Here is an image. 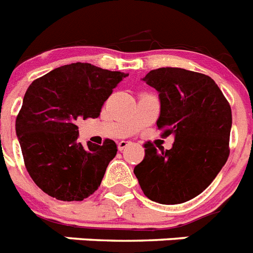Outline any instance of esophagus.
<instances>
[{
	"mask_svg": "<svg viewBox=\"0 0 253 253\" xmlns=\"http://www.w3.org/2000/svg\"><path fill=\"white\" fill-rule=\"evenodd\" d=\"M131 142H128V141H122V142H119L118 143V148L119 151H123L125 150V148L128 147V146H130Z\"/></svg>",
	"mask_w": 253,
	"mask_h": 253,
	"instance_id": "obj_1",
	"label": "esophagus"
}]
</instances>
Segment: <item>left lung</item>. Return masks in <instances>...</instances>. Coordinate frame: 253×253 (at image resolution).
<instances>
[{
  "mask_svg": "<svg viewBox=\"0 0 253 253\" xmlns=\"http://www.w3.org/2000/svg\"><path fill=\"white\" fill-rule=\"evenodd\" d=\"M143 81L159 92L161 137L170 150L146 142L134 168L143 193L163 205L183 204L205 191L229 157L232 109L209 75L180 68L151 70Z\"/></svg>",
  "mask_w": 253,
  "mask_h": 253,
  "instance_id": "8db88e82",
  "label": "left lung"
}]
</instances>
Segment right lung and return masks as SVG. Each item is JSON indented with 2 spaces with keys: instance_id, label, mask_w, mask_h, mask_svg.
<instances>
[{
  "instance_id": "add662e5",
  "label": "right lung",
  "mask_w": 253,
  "mask_h": 253,
  "mask_svg": "<svg viewBox=\"0 0 253 253\" xmlns=\"http://www.w3.org/2000/svg\"><path fill=\"white\" fill-rule=\"evenodd\" d=\"M125 77L75 62L32 82L15 128L27 171L44 193L60 201H83L100 187L118 147L112 139L83 147L77 120L98 118Z\"/></svg>"
}]
</instances>
